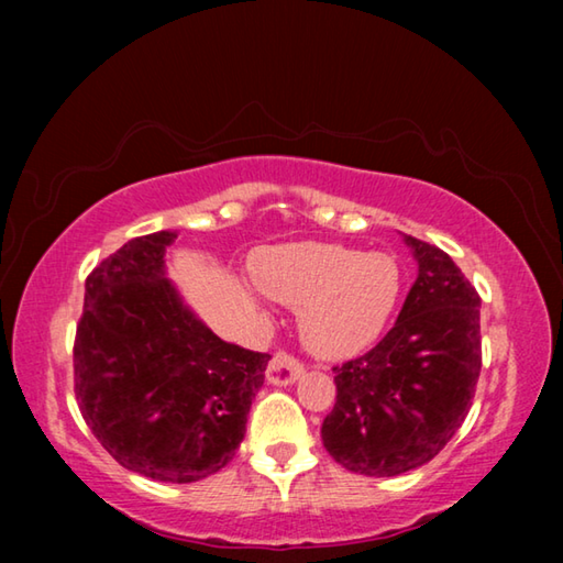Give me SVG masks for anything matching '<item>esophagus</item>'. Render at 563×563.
I'll return each mask as SVG.
<instances>
[{"mask_svg": "<svg viewBox=\"0 0 563 563\" xmlns=\"http://www.w3.org/2000/svg\"><path fill=\"white\" fill-rule=\"evenodd\" d=\"M265 375H268L273 385H290L302 375V362L298 357H292L290 352H275Z\"/></svg>", "mask_w": 563, "mask_h": 563, "instance_id": "1", "label": "esophagus"}]
</instances>
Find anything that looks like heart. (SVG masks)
I'll return each mask as SVG.
<instances>
[{"instance_id":"b5f03b06","label":"heart","mask_w":563,"mask_h":563,"mask_svg":"<svg viewBox=\"0 0 563 563\" xmlns=\"http://www.w3.org/2000/svg\"><path fill=\"white\" fill-rule=\"evenodd\" d=\"M253 273L265 295L298 308L302 342L328 360L373 345L402 295V273L393 255L335 243L271 247L255 258Z\"/></svg>"}]
</instances>
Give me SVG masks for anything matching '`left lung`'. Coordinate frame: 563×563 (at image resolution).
<instances>
[{
  "label": "left lung",
  "instance_id": "obj_1",
  "mask_svg": "<svg viewBox=\"0 0 563 563\" xmlns=\"http://www.w3.org/2000/svg\"><path fill=\"white\" fill-rule=\"evenodd\" d=\"M417 280L395 328L335 365L322 444L350 472L395 476L440 454L470 415L482 369L479 292L442 247L407 235Z\"/></svg>",
  "mask_w": 563,
  "mask_h": 563
}]
</instances>
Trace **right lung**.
<instances>
[{"instance_id": "obj_1", "label": "right lung", "mask_w": 563, "mask_h": 563, "mask_svg": "<svg viewBox=\"0 0 563 563\" xmlns=\"http://www.w3.org/2000/svg\"><path fill=\"white\" fill-rule=\"evenodd\" d=\"M174 238H133L89 273L74 395L121 466L188 484L233 460L271 355L231 345L184 308L164 278Z\"/></svg>"}]
</instances>
